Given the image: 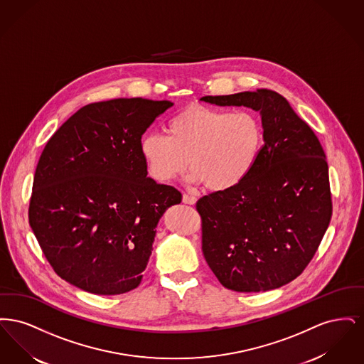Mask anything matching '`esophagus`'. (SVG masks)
Wrapping results in <instances>:
<instances>
[{"mask_svg":"<svg viewBox=\"0 0 364 364\" xmlns=\"http://www.w3.org/2000/svg\"><path fill=\"white\" fill-rule=\"evenodd\" d=\"M183 202L186 205H195L196 203V198L193 195H190V193H184L183 195Z\"/></svg>","mask_w":364,"mask_h":364,"instance_id":"obj_1","label":"esophagus"}]
</instances>
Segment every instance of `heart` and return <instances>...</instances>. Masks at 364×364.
Instances as JSON below:
<instances>
[{
	"mask_svg": "<svg viewBox=\"0 0 364 364\" xmlns=\"http://www.w3.org/2000/svg\"><path fill=\"white\" fill-rule=\"evenodd\" d=\"M168 135L151 132L140 140V153L149 173L168 183L191 168L187 180L210 191L239 187L254 169L263 131L255 114L245 110L191 105L166 125Z\"/></svg>",
	"mask_w": 364,
	"mask_h": 364,
	"instance_id": "1",
	"label": "heart"
}]
</instances>
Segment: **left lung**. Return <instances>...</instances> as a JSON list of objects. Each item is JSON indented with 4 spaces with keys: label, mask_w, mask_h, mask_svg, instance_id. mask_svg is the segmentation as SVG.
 Here are the masks:
<instances>
[{
    "label": "left lung",
    "mask_w": 364,
    "mask_h": 364,
    "mask_svg": "<svg viewBox=\"0 0 364 364\" xmlns=\"http://www.w3.org/2000/svg\"><path fill=\"white\" fill-rule=\"evenodd\" d=\"M259 112L263 146L233 190L200 198L202 251L218 281L236 292H266L301 274L331 218L329 168L309 124L276 91L203 97Z\"/></svg>",
    "instance_id": "obj_1"
}]
</instances>
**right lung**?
<instances>
[{
  "label": "right lung",
  "instance_id": "obj_1",
  "mask_svg": "<svg viewBox=\"0 0 364 364\" xmlns=\"http://www.w3.org/2000/svg\"><path fill=\"white\" fill-rule=\"evenodd\" d=\"M171 101L86 105L45 146L28 218L54 272L86 292L122 294L141 281L164 213L181 193L147 177L140 139Z\"/></svg>",
  "mask_w": 364,
  "mask_h": 364
}]
</instances>
